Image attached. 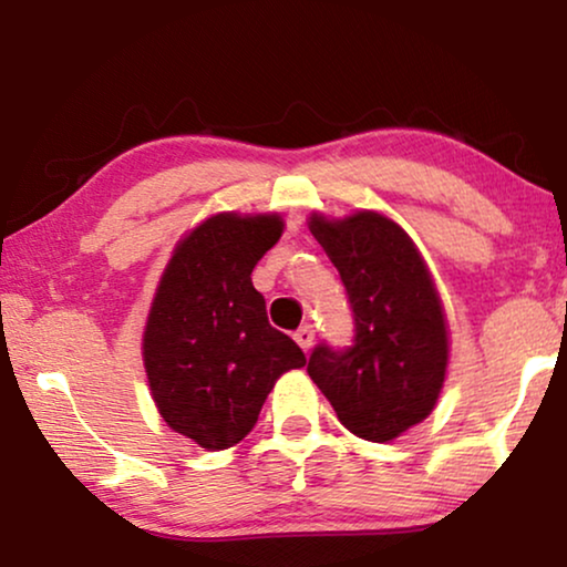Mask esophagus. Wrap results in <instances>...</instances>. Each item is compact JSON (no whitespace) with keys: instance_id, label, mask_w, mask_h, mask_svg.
Segmentation results:
<instances>
[{"instance_id":"obj_1","label":"esophagus","mask_w":567,"mask_h":567,"mask_svg":"<svg viewBox=\"0 0 567 567\" xmlns=\"http://www.w3.org/2000/svg\"><path fill=\"white\" fill-rule=\"evenodd\" d=\"M313 339H316V331H313L311 323H303V327H300V329L296 331V342H298L300 347H303L306 352L313 347Z\"/></svg>"}]
</instances>
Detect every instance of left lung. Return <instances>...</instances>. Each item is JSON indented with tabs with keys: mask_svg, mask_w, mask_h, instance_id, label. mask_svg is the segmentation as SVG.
<instances>
[{
	"mask_svg": "<svg viewBox=\"0 0 567 567\" xmlns=\"http://www.w3.org/2000/svg\"><path fill=\"white\" fill-rule=\"evenodd\" d=\"M308 228L339 269L354 319L352 344L313 347L308 375L350 433L394 441L433 412L446 379L449 331L433 277L412 238L379 213L311 215Z\"/></svg>",
	"mask_w": 567,
	"mask_h": 567,
	"instance_id": "8db88e82",
	"label": "left lung"
}]
</instances>
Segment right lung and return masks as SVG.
Returning a JSON list of instances; mask_svg holds the SVG:
<instances>
[{"instance_id":"1","label":"right lung","mask_w":567,"mask_h":567,"mask_svg":"<svg viewBox=\"0 0 567 567\" xmlns=\"http://www.w3.org/2000/svg\"><path fill=\"white\" fill-rule=\"evenodd\" d=\"M279 215L223 213L178 240L150 308L142 354L157 412L207 451L251 433L275 381L306 354L267 319L251 271Z\"/></svg>"}]
</instances>
